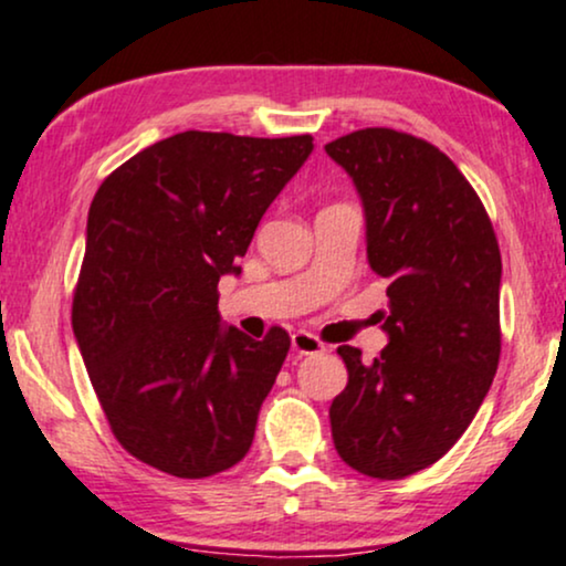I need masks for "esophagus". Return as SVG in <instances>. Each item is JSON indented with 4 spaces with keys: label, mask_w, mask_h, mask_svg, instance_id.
<instances>
[{
    "label": "esophagus",
    "mask_w": 566,
    "mask_h": 566,
    "mask_svg": "<svg viewBox=\"0 0 566 566\" xmlns=\"http://www.w3.org/2000/svg\"><path fill=\"white\" fill-rule=\"evenodd\" d=\"M291 347H294L296 355H321V352H325V344L321 338L307 334V331H296L291 336Z\"/></svg>",
    "instance_id": "34e87169"
}]
</instances>
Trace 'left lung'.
<instances>
[{
  "label": "left lung",
  "mask_w": 566,
  "mask_h": 566,
  "mask_svg": "<svg viewBox=\"0 0 566 566\" xmlns=\"http://www.w3.org/2000/svg\"><path fill=\"white\" fill-rule=\"evenodd\" d=\"M365 209L368 264L387 277L389 344L374 363L338 347L349 381L331 402L342 461L374 480L431 467L476 416L501 357V251L469 179L405 132L325 145Z\"/></svg>",
  "instance_id": "8db88e82"
}]
</instances>
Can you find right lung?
<instances>
[{
    "instance_id": "add662e5",
    "label": "right lung",
    "mask_w": 566,
    "mask_h": 566,
    "mask_svg": "<svg viewBox=\"0 0 566 566\" xmlns=\"http://www.w3.org/2000/svg\"><path fill=\"white\" fill-rule=\"evenodd\" d=\"M310 135L179 132L105 177L86 217L73 336L113 437L182 480L235 467L254 442L291 338L219 317L259 219L307 161Z\"/></svg>"
}]
</instances>
